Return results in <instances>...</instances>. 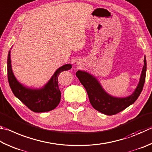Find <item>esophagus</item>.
Instances as JSON below:
<instances>
[{
	"mask_svg": "<svg viewBox=\"0 0 152 152\" xmlns=\"http://www.w3.org/2000/svg\"><path fill=\"white\" fill-rule=\"evenodd\" d=\"M77 64H78V66H80V64H79V63H77Z\"/></svg>",
	"mask_w": 152,
	"mask_h": 152,
	"instance_id": "esophagus-1",
	"label": "esophagus"
}]
</instances>
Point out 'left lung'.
<instances>
[{
    "instance_id": "obj_1",
    "label": "left lung",
    "mask_w": 152,
    "mask_h": 152,
    "mask_svg": "<svg viewBox=\"0 0 152 152\" xmlns=\"http://www.w3.org/2000/svg\"><path fill=\"white\" fill-rule=\"evenodd\" d=\"M145 56L139 83L134 92L126 97H115L107 93L96 77L86 71L78 70L76 76L88 93L90 104L94 108L104 114L112 115L118 114L134 104L141 94L145 83L146 74Z\"/></svg>"
}]
</instances>
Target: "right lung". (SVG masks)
I'll use <instances>...</instances> for the list:
<instances>
[{"instance_id":"right-lung-1","label":"right lung","mask_w":152,"mask_h":152,"mask_svg":"<svg viewBox=\"0 0 152 152\" xmlns=\"http://www.w3.org/2000/svg\"><path fill=\"white\" fill-rule=\"evenodd\" d=\"M72 66L71 64H66L59 67L42 87H27L21 84L13 73L9 51L7 59L8 80L14 94L30 110L37 113L48 112L56 108L60 102L61 92L58 84L59 74L63 71L70 70Z\"/></svg>"}]
</instances>
